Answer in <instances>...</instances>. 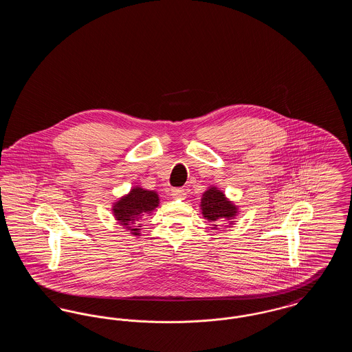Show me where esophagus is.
Returning <instances> with one entry per match:
<instances>
[{
	"label": "esophagus",
	"mask_w": 352,
	"mask_h": 352,
	"mask_svg": "<svg viewBox=\"0 0 352 352\" xmlns=\"http://www.w3.org/2000/svg\"><path fill=\"white\" fill-rule=\"evenodd\" d=\"M184 188H171V197L173 198H179V199H182L184 198Z\"/></svg>",
	"instance_id": "1"
}]
</instances>
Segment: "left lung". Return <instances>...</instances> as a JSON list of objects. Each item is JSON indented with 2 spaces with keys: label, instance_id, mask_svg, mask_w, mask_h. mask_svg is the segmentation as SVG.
<instances>
[{
  "label": "left lung",
  "instance_id": "1",
  "mask_svg": "<svg viewBox=\"0 0 352 352\" xmlns=\"http://www.w3.org/2000/svg\"><path fill=\"white\" fill-rule=\"evenodd\" d=\"M201 210L203 218L211 223L212 230H219V224L223 221H228V224L232 226L234 217L239 214V207L215 186H210L207 191L203 192Z\"/></svg>",
  "mask_w": 352,
  "mask_h": 352
}]
</instances>
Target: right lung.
<instances>
[{
    "label": "right lung",
    "instance_id": "right-lung-1",
    "mask_svg": "<svg viewBox=\"0 0 352 352\" xmlns=\"http://www.w3.org/2000/svg\"><path fill=\"white\" fill-rule=\"evenodd\" d=\"M158 204L160 198L154 190H145L137 186L113 203L112 214L120 226L131 231L133 236H141L140 228L142 227V219L151 215Z\"/></svg>",
    "mask_w": 352,
    "mask_h": 352
}]
</instances>
